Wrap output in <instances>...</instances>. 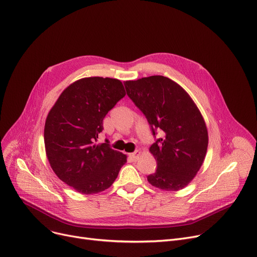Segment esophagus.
I'll use <instances>...</instances> for the list:
<instances>
[{
    "instance_id": "1",
    "label": "esophagus",
    "mask_w": 257,
    "mask_h": 257,
    "mask_svg": "<svg viewBox=\"0 0 257 257\" xmlns=\"http://www.w3.org/2000/svg\"><path fill=\"white\" fill-rule=\"evenodd\" d=\"M139 155H140V151H136V152H133V153H130V154H129L130 159H131L133 162H136V161L139 159Z\"/></svg>"
}]
</instances>
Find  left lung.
Here are the masks:
<instances>
[{
    "mask_svg": "<svg viewBox=\"0 0 257 257\" xmlns=\"http://www.w3.org/2000/svg\"><path fill=\"white\" fill-rule=\"evenodd\" d=\"M124 84L155 138L150 152L158 169L147 176L148 182L162 190H181L192 181L206 156L208 131L202 114L184 89L166 76L152 75ZM158 131L160 139H156Z\"/></svg>",
    "mask_w": 257,
    "mask_h": 257,
    "instance_id": "left-lung-1",
    "label": "left lung"
}]
</instances>
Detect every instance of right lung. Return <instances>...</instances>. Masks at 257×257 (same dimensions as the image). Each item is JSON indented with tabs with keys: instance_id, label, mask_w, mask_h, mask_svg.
I'll return each mask as SVG.
<instances>
[{
	"instance_id": "obj_1",
	"label": "right lung",
	"mask_w": 257,
	"mask_h": 257,
	"mask_svg": "<svg viewBox=\"0 0 257 257\" xmlns=\"http://www.w3.org/2000/svg\"><path fill=\"white\" fill-rule=\"evenodd\" d=\"M125 94L116 79L85 77L67 87L49 111L44 129L47 158L54 173L75 191L106 190L127 162L107 140L95 144L104 117Z\"/></svg>"
}]
</instances>
